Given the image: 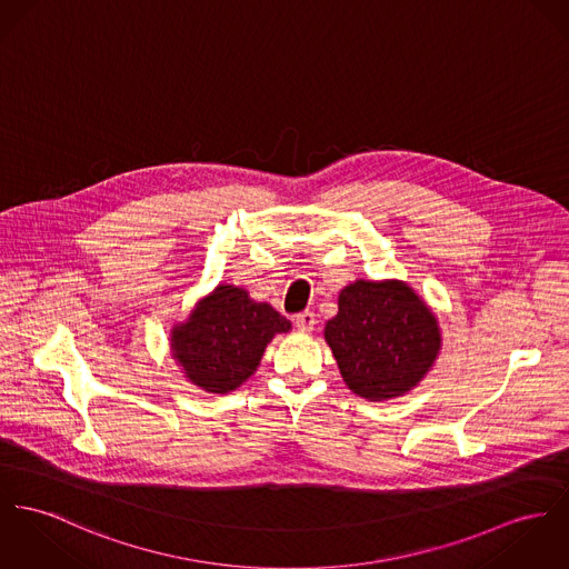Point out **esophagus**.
Returning a JSON list of instances; mask_svg holds the SVG:
<instances>
[{
    "label": "esophagus",
    "instance_id": "34e87169",
    "mask_svg": "<svg viewBox=\"0 0 569 569\" xmlns=\"http://www.w3.org/2000/svg\"><path fill=\"white\" fill-rule=\"evenodd\" d=\"M295 325H297V329H299L301 333L313 331V325H316L313 311H301V313H297V316H295Z\"/></svg>",
    "mask_w": 569,
    "mask_h": 569
}]
</instances>
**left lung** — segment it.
<instances>
[{
  "label": "left lung",
  "instance_id": "obj_1",
  "mask_svg": "<svg viewBox=\"0 0 569 569\" xmlns=\"http://www.w3.org/2000/svg\"><path fill=\"white\" fill-rule=\"evenodd\" d=\"M325 342L350 392L381 402L427 377L441 350V331L436 311L407 281L357 279L340 290Z\"/></svg>",
  "mask_w": 569,
  "mask_h": 569
}]
</instances>
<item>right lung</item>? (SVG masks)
Instances as JSON below:
<instances>
[{
  "label": "right lung",
  "instance_id": "obj_1",
  "mask_svg": "<svg viewBox=\"0 0 569 569\" xmlns=\"http://www.w3.org/2000/svg\"><path fill=\"white\" fill-rule=\"evenodd\" d=\"M290 329L274 307L253 301L244 288L219 283L171 329V352L194 388L229 393L258 370L270 340Z\"/></svg>",
  "mask_w": 569,
  "mask_h": 569
}]
</instances>
